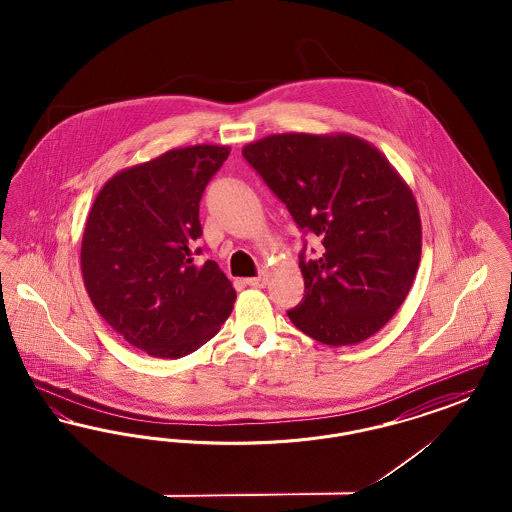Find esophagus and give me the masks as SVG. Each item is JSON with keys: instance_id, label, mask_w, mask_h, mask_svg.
Masks as SVG:
<instances>
[{"instance_id": "esophagus-1", "label": "esophagus", "mask_w": 512, "mask_h": 512, "mask_svg": "<svg viewBox=\"0 0 512 512\" xmlns=\"http://www.w3.org/2000/svg\"><path fill=\"white\" fill-rule=\"evenodd\" d=\"M245 284L251 286V288H265L267 286V276L261 274V276H255V278H247Z\"/></svg>"}]
</instances>
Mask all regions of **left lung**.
I'll use <instances>...</instances> for the list:
<instances>
[{
  "instance_id": "obj_1",
  "label": "left lung",
  "mask_w": 512,
  "mask_h": 512,
  "mask_svg": "<svg viewBox=\"0 0 512 512\" xmlns=\"http://www.w3.org/2000/svg\"><path fill=\"white\" fill-rule=\"evenodd\" d=\"M242 155L297 226L322 242L317 257L299 255L305 295L290 320L334 347L374 336L409 295L420 263L409 184L378 147L345 132L270 134Z\"/></svg>"
}]
</instances>
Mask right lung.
<instances>
[{"label":"right lung","instance_id":"1","mask_svg":"<svg viewBox=\"0 0 512 512\" xmlns=\"http://www.w3.org/2000/svg\"><path fill=\"white\" fill-rule=\"evenodd\" d=\"M228 153L197 144L122 169L88 213L80 245L86 292L101 318L151 357L194 353L232 313V282L215 261L194 263L199 201Z\"/></svg>","mask_w":512,"mask_h":512}]
</instances>
